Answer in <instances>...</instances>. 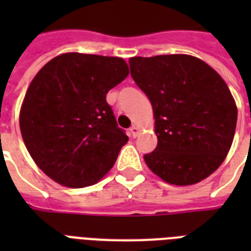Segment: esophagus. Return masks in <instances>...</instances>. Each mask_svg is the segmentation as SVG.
<instances>
[{"label": "esophagus", "instance_id": "obj_1", "mask_svg": "<svg viewBox=\"0 0 251 251\" xmlns=\"http://www.w3.org/2000/svg\"><path fill=\"white\" fill-rule=\"evenodd\" d=\"M139 134V127H138L137 125H133L131 127H130V135L133 138H135Z\"/></svg>", "mask_w": 251, "mask_h": 251}]
</instances>
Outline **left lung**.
I'll return each mask as SVG.
<instances>
[{
  "instance_id": "left-lung-1",
  "label": "left lung",
  "mask_w": 251,
  "mask_h": 251,
  "mask_svg": "<svg viewBox=\"0 0 251 251\" xmlns=\"http://www.w3.org/2000/svg\"><path fill=\"white\" fill-rule=\"evenodd\" d=\"M131 76L151 101L157 146L147 167L177 186L218 169L233 142L237 106L222 76L189 54L131 57Z\"/></svg>"
}]
</instances>
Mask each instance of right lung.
Segmentation results:
<instances>
[{
	"label": "right lung",
	"instance_id": "1",
	"mask_svg": "<svg viewBox=\"0 0 251 251\" xmlns=\"http://www.w3.org/2000/svg\"><path fill=\"white\" fill-rule=\"evenodd\" d=\"M129 75L120 57L62 53L29 83L21 133L36 165L68 187L99 182L129 138L117 126L106 94Z\"/></svg>",
	"mask_w": 251,
	"mask_h": 251
}]
</instances>
